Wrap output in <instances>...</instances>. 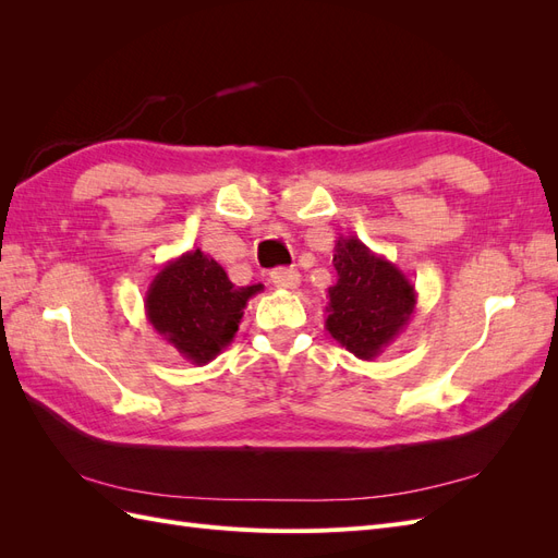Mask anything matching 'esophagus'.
<instances>
[{
	"mask_svg": "<svg viewBox=\"0 0 558 558\" xmlns=\"http://www.w3.org/2000/svg\"><path fill=\"white\" fill-rule=\"evenodd\" d=\"M269 281H272L281 291H295L300 286V275L298 269H275Z\"/></svg>",
	"mask_w": 558,
	"mask_h": 558,
	"instance_id": "1",
	"label": "esophagus"
}]
</instances>
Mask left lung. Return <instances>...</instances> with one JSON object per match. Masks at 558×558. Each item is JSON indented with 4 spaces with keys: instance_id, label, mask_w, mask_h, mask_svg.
I'll list each match as a JSON object with an SVG mask.
<instances>
[{
    "instance_id": "1",
    "label": "left lung",
    "mask_w": 558,
    "mask_h": 558,
    "mask_svg": "<svg viewBox=\"0 0 558 558\" xmlns=\"http://www.w3.org/2000/svg\"><path fill=\"white\" fill-rule=\"evenodd\" d=\"M326 330L361 361H375L396 342L416 310V289L402 269L359 238H337Z\"/></svg>"
}]
</instances>
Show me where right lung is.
<instances>
[{
	"label": "right lung",
	"mask_w": 558,
	"mask_h": 558,
	"mask_svg": "<svg viewBox=\"0 0 558 558\" xmlns=\"http://www.w3.org/2000/svg\"><path fill=\"white\" fill-rule=\"evenodd\" d=\"M263 283L234 286L205 251H185L167 260L150 281L144 310L148 324L185 361L207 365L240 330L248 300Z\"/></svg>",
	"instance_id": "obj_1"
}]
</instances>
